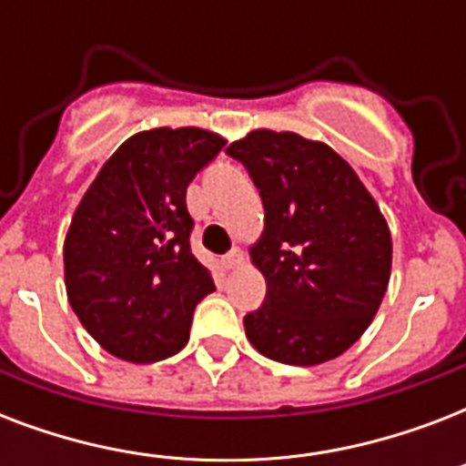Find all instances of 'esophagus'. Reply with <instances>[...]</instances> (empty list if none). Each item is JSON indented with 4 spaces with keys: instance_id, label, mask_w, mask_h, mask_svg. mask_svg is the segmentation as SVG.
<instances>
[{
    "instance_id": "esophagus-1",
    "label": "esophagus",
    "mask_w": 466,
    "mask_h": 466,
    "mask_svg": "<svg viewBox=\"0 0 466 466\" xmlns=\"http://www.w3.org/2000/svg\"><path fill=\"white\" fill-rule=\"evenodd\" d=\"M241 263H244V254H241L239 248H232L229 254L222 256V266H225L227 270L237 268V266H241Z\"/></svg>"
}]
</instances>
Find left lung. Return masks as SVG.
I'll use <instances>...</instances> for the list:
<instances>
[{
    "instance_id": "left-lung-1",
    "label": "left lung",
    "mask_w": 466,
    "mask_h": 466,
    "mask_svg": "<svg viewBox=\"0 0 466 466\" xmlns=\"http://www.w3.org/2000/svg\"><path fill=\"white\" fill-rule=\"evenodd\" d=\"M227 155L261 193L266 227L251 261L266 299L244 317L251 346L285 365H319L353 346L382 305L391 237L346 159L298 133L254 130Z\"/></svg>"
}]
</instances>
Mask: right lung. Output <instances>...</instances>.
I'll return each mask as SVG.
<instances>
[{"instance_id": "obj_1", "label": "right lung", "mask_w": 466, "mask_h": 466, "mask_svg": "<svg viewBox=\"0 0 466 466\" xmlns=\"http://www.w3.org/2000/svg\"><path fill=\"white\" fill-rule=\"evenodd\" d=\"M225 140L200 127L133 135L106 161L65 239V285L108 353L157 362L188 343L196 305L215 290L190 251L186 188Z\"/></svg>"}]
</instances>
